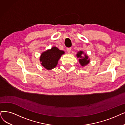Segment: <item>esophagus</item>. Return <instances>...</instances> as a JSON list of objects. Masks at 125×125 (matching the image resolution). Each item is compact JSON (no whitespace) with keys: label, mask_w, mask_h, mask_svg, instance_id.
Segmentation results:
<instances>
[{"label":"esophagus","mask_w":125,"mask_h":125,"mask_svg":"<svg viewBox=\"0 0 125 125\" xmlns=\"http://www.w3.org/2000/svg\"><path fill=\"white\" fill-rule=\"evenodd\" d=\"M71 48H67V51L68 53H70L71 52Z\"/></svg>","instance_id":"esophagus-1"}]
</instances>
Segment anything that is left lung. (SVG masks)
I'll use <instances>...</instances> for the list:
<instances>
[{
  "label": "left lung",
  "mask_w": 125,
  "mask_h": 125,
  "mask_svg": "<svg viewBox=\"0 0 125 125\" xmlns=\"http://www.w3.org/2000/svg\"><path fill=\"white\" fill-rule=\"evenodd\" d=\"M77 58H78V61L82 67H84L88 64L90 61L89 56L83 51H79L76 54Z\"/></svg>",
  "instance_id": "1"
}]
</instances>
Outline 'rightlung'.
Segmentation results:
<instances>
[{
	"instance_id": "add662e5",
	"label": "right lung",
	"mask_w": 125,
	"mask_h": 125,
	"mask_svg": "<svg viewBox=\"0 0 125 125\" xmlns=\"http://www.w3.org/2000/svg\"><path fill=\"white\" fill-rule=\"evenodd\" d=\"M64 54L63 51L60 50L56 47H53L41 54L39 61L42 66L47 70H50L56 67L59 59Z\"/></svg>"
}]
</instances>
